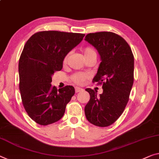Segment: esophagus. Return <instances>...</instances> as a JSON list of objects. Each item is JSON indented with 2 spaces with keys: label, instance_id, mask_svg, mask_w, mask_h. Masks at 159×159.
Listing matches in <instances>:
<instances>
[{
  "label": "esophagus",
  "instance_id": "obj_1",
  "mask_svg": "<svg viewBox=\"0 0 159 159\" xmlns=\"http://www.w3.org/2000/svg\"><path fill=\"white\" fill-rule=\"evenodd\" d=\"M82 91H83L82 88H80L78 87H75V92H76V93H77V92H82Z\"/></svg>",
  "mask_w": 159,
  "mask_h": 159
}]
</instances>
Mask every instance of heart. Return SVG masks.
<instances>
[{
  "label": "heart",
  "instance_id": "obj_1",
  "mask_svg": "<svg viewBox=\"0 0 159 159\" xmlns=\"http://www.w3.org/2000/svg\"><path fill=\"white\" fill-rule=\"evenodd\" d=\"M84 55V57H87L91 55H97L96 51L94 49L90 47H87L84 49L83 50ZM67 61V57L65 58L64 63H66ZM89 77V75L88 74H85V73H76V74L73 75L72 77V80L74 82L75 84H83L84 83L87 81V80Z\"/></svg>",
  "mask_w": 159,
  "mask_h": 159
}]
</instances>
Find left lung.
Segmentation results:
<instances>
[{"instance_id":"8db88e82","label":"left lung","mask_w":159,"mask_h":159,"mask_svg":"<svg viewBox=\"0 0 159 159\" xmlns=\"http://www.w3.org/2000/svg\"><path fill=\"white\" fill-rule=\"evenodd\" d=\"M85 40L97 49L102 62L93 81L102 84L103 93L87 88L90 99L84 107L90 123L100 127L110 126L121 115L128 103L134 83V59L123 38L111 32L89 33Z\"/></svg>"}]
</instances>
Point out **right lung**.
<instances>
[{
    "mask_svg": "<svg viewBox=\"0 0 159 159\" xmlns=\"http://www.w3.org/2000/svg\"><path fill=\"white\" fill-rule=\"evenodd\" d=\"M82 33L41 31L27 41L19 60V89L28 116L40 125L59 121L75 88L52 87V76L62 68L65 56L82 40Z\"/></svg>",
    "mask_w": 159,
    "mask_h": 159,
    "instance_id": "right-lung-1",
    "label": "right lung"
}]
</instances>
